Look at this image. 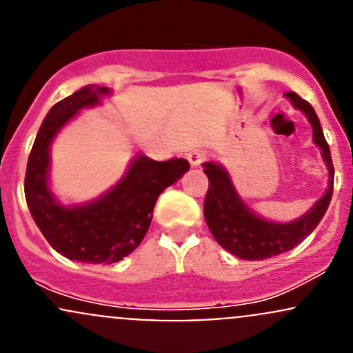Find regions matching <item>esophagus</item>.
Here are the masks:
<instances>
[{
  "label": "esophagus",
  "instance_id": "obj_1",
  "mask_svg": "<svg viewBox=\"0 0 353 353\" xmlns=\"http://www.w3.org/2000/svg\"><path fill=\"white\" fill-rule=\"evenodd\" d=\"M188 159L191 162V165H201V162H205L208 159V152L203 150V148H196V150H192L188 155Z\"/></svg>",
  "mask_w": 353,
  "mask_h": 353
}]
</instances>
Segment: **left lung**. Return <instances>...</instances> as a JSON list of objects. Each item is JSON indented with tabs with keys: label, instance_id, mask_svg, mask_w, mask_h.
Instances as JSON below:
<instances>
[{
	"label": "left lung",
	"instance_id": "left-lung-1",
	"mask_svg": "<svg viewBox=\"0 0 353 353\" xmlns=\"http://www.w3.org/2000/svg\"><path fill=\"white\" fill-rule=\"evenodd\" d=\"M292 105L301 110L313 127V140L321 148L326 165H328L330 184L323 198L318 199L304 216L291 223H276L252 213L242 199L236 194L232 181H230L223 167L206 162L203 170L208 176L210 186L205 198V220L211 235L218 243L243 261H264L274 255L284 254L296 245L301 243L323 218L326 208L330 205L333 192V162L330 155V147L326 143L323 130H321L318 114L313 106L296 92H285Z\"/></svg>",
	"mask_w": 353,
	"mask_h": 353
}]
</instances>
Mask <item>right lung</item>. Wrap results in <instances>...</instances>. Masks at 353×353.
<instances>
[{
    "mask_svg": "<svg viewBox=\"0 0 353 353\" xmlns=\"http://www.w3.org/2000/svg\"><path fill=\"white\" fill-rule=\"evenodd\" d=\"M106 92L108 88L88 86L55 103L37 133L25 174V198L42 235L59 254L88 264H113L132 254L150 226L159 194L189 169L186 159L157 162L139 154L123 179L101 198L77 206L55 201L47 186L52 139Z\"/></svg>",
    "mask_w": 353,
    "mask_h": 353,
    "instance_id": "right-lung-1",
    "label": "right lung"
}]
</instances>
